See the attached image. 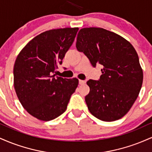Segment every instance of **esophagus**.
I'll use <instances>...</instances> for the list:
<instances>
[{
  "label": "esophagus",
  "mask_w": 152,
  "mask_h": 152,
  "mask_svg": "<svg viewBox=\"0 0 152 152\" xmlns=\"http://www.w3.org/2000/svg\"><path fill=\"white\" fill-rule=\"evenodd\" d=\"M78 83H79L80 85H83L86 83V81H83V80H79V81H78Z\"/></svg>",
  "instance_id": "1"
}]
</instances>
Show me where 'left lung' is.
Masks as SVG:
<instances>
[{"label":"left lung","instance_id":"left-lung-1","mask_svg":"<svg viewBox=\"0 0 152 152\" xmlns=\"http://www.w3.org/2000/svg\"><path fill=\"white\" fill-rule=\"evenodd\" d=\"M76 46L93 67L103 66L98 81L86 83L90 91L85 101L91 114L104 121L122 118L137 99L143 82V71L133 46L111 31L84 28L78 32Z\"/></svg>","mask_w":152,"mask_h":152}]
</instances>
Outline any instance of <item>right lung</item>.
<instances>
[{
    "label": "right lung",
    "instance_id": "1",
    "mask_svg": "<svg viewBox=\"0 0 152 152\" xmlns=\"http://www.w3.org/2000/svg\"><path fill=\"white\" fill-rule=\"evenodd\" d=\"M78 31L66 28L45 31L17 56L13 69L15 93L24 109L38 119L50 121L61 115L77 88V78L56 76L55 72Z\"/></svg>",
    "mask_w": 152,
    "mask_h": 152
}]
</instances>
